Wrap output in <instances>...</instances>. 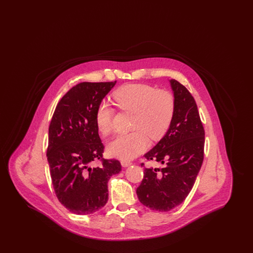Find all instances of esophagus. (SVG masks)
Segmentation results:
<instances>
[{"instance_id":"esophagus-1","label":"esophagus","mask_w":253,"mask_h":253,"mask_svg":"<svg viewBox=\"0 0 253 253\" xmlns=\"http://www.w3.org/2000/svg\"><path fill=\"white\" fill-rule=\"evenodd\" d=\"M121 165H122V167H124V168H126V167H129V166H131L132 163V162H129V161H125V160H122L121 162Z\"/></svg>"}]
</instances>
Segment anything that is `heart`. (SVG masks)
<instances>
[{
    "instance_id": "b5f03b06",
    "label": "heart",
    "mask_w": 253,
    "mask_h": 253,
    "mask_svg": "<svg viewBox=\"0 0 253 253\" xmlns=\"http://www.w3.org/2000/svg\"><path fill=\"white\" fill-rule=\"evenodd\" d=\"M120 109L134 113V132L116 135L107 146L109 155L122 160H131L141 155L149 146L147 134L152 139L160 138L171 122L174 113V98L170 93L146 84L122 86L113 94ZM114 110L102 101L96 110V128L103 134L112 129Z\"/></svg>"
}]
</instances>
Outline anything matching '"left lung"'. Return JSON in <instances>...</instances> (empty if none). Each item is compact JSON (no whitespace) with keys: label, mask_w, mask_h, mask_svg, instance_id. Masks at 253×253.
Returning a JSON list of instances; mask_svg holds the SVG:
<instances>
[{"label":"left lung","mask_w":253,"mask_h":253,"mask_svg":"<svg viewBox=\"0 0 253 253\" xmlns=\"http://www.w3.org/2000/svg\"><path fill=\"white\" fill-rule=\"evenodd\" d=\"M169 84L174 98L172 120L165 135L144 156L161 167L145 168L136 189L138 200L158 211H169L186 199L204 158V128L196 102L177 81L169 80Z\"/></svg>","instance_id":"obj_1"}]
</instances>
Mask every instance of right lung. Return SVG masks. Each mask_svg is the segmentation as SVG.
Masks as SVG:
<instances>
[{
    "label": "right lung",
    "mask_w": 253,
    "mask_h": 253,
    "mask_svg": "<svg viewBox=\"0 0 253 253\" xmlns=\"http://www.w3.org/2000/svg\"><path fill=\"white\" fill-rule=\"evenodd\" d=\"M116 84L74 86L60 99L50 122L47 160L52 184L60 203L78 215L94 213L105 206L108 180L121 170L116 159L103 160L101 167L91 166L104 149L96 110Z\"/></svg>",
    "instance_id": "1"
}]
</instances>
